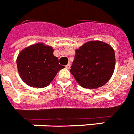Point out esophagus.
<instances>
[{
  "label": "esophagus",
  "instance_id": "esophagus-1",
  "mask_svg": "<svg viewBox=\"0 0 134 134\" xmlns=\"http://www.w3.org/2000/svg\"><path fill=\"white\" fill-rule=\"evenodd\" d=\"M70 68V63H68V64L66 66V68H67V69H69Z\"/></svg>",
  "mask_w": 134,
  "mask_h": 134
}]
</instances>
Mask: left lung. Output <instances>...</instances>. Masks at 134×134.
Returning <instances> with one entry per match:
<instances>
[{
    "mask_svg": "<svg viewBox=\"0 0 134 134\" xmlns=\"http://www.w3.org/2000/svg\"><path fill=\"white\" fill-rule=\"evenodd\" d=\"M115 66L113 48L101 41H90L75 50L70 72L81 86L96 89L109 82Z\"/></svg>",
    "mask_w": 134,
    "mask_h": 134,
    "instance_id": "obj_1",
    "label": "left lung"
}]
</instances>
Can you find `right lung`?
<instances>
[{
	"label": "right lung",
	"mask_w": 134,
	"mask_h": 134,
	"mask_svg": "<svg viewBox=\"0 0 134 134\" xmlns=\"http://www.w3.org/2000/svg\"><path fill=\"white\" fill-rule=\"evenodd\" d=\"M52 46L37 43L21 50L16 59L17 68L23 82L31 87L44 88L64 68L53 54Z\"/></svg>",
	"instance_id": "1"
}]
</instances>
